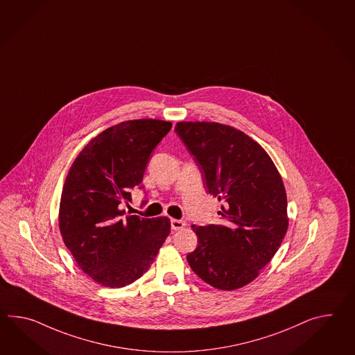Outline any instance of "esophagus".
Listing matches in <instances>:
<instances>
[{"label":"esophagus","mask_w":355,"mask_h":355,"mask_svg":"<svg viewBox=\"0 0 355 355\" xmlns=\"http://www.w3.org/2000/svg\"><path fill=\"white\" fill-rule=\"evenodd\" d=\"M171 225H172V230L174 231H178V230H182L186 223L183 222V220H178V219H172L171 220Z\"/></svg>","instance_id":"34e87169"}]
</instances>
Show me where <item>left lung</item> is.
Wrapping results in <instances>:
<instances>
[{
    "mask_svg": "<svg viewBox=\"0 0 355 355\" xmlns=\"http://www.w3.org/2000/svg\"><path fill=\"white\" fill-rule=\"evenodd\" d=\"M175 132L193 156L220 223L192 225L199 245L191 269L216 288H241L275 257L288 228L282 177L267 151L242 130L216 121H180Z\"/></svg>",
    "mask_w": 355,
    "mask_h": 355,
    "instance_id": "8db88e82",
    "label": "left lung"
}]
</instances>
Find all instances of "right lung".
Here are the masks:
<instances>
[{
	"instance_id": "right-lung-1",
	"label": "right lung",
	"mask_w": 355,
	"mask_h": 355,
	"mask_svg": "<svg viewBox=\"0 0 355 355\" xmlns=\"http://www.w3.org/2000/svg\"><path fill=\"white\" fill-rule=\"evenodd\" d=\"M171 128L160 119L121 121L91 139L70 166L59 208L61 237L100 285L119 288L144 276L171 232L166 216H124L121 209Z\"/></svg>"
}]
</instances>
